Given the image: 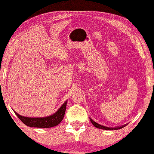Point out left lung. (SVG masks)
Instances as JSON below:
<instances>
[{
  "label": "left lung",
  "mask_w": 154,
  "mask_h": 154,
  "mask_svg": "<svg viewBox=\"0 0 154 154\" xmlns=\"http://www.w3.org/2000/svg\"><path fill=\"white\" fill-rule=\"evenodd\" d=\"M90 120L91 123H92L93 125L95 126L96 128H100V129H103V130H119L120 128H122L125 126H119V127H116V128H110V127H106V126H104L103 125H100V124H98L97 122H94V120H93L92 119L90 118Z\"/></svg>",
  "instance_id": "1"
}]
</instances>
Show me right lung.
Returning <instances> with one entry per match:
<instances>
[{
    "label": "right lung",
    "instance_id": "add662e5",
    "mask_svg": "<svg viewBox=\"0 0 154 154\" xmlns=\"http://www.w3.org/2000/svg\"><path fill=\"white\" fill-rule=\"evenodd\" d=\"M67 102V101H65V103L60 107V109L55 114L48 117L29 118L20 115L18 113H16L15 111L14 112L16 114V116L19 118V119L26 126L30 127L44 128H51L57 126V124H59L61 122V120L63 119L64 114L65 112Z\"/></svg>",
    "mask_w": 154,
    "mask_h": 154
}]
</instances>
